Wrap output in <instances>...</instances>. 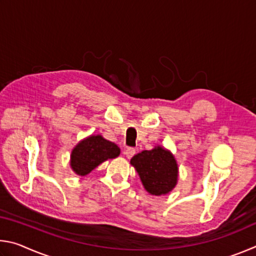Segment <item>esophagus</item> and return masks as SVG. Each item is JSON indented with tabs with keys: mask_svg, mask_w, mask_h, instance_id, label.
Returning a JSON list of instances; mask_svg holds the SVG:
<instances>
[{
	"mask_svg": "<svg viewBox=\"0 0 256 256\" xmlns=\"http://www.w3.org/2000/svg\"><path fill=\"white\" fill-rule=\"evenodd\" d=\"M124 154L126 156L128 159H131L134 154H136V150L133 148H128L126 150H124Z\"/></svg>",
	"mask_w": 256,
	"mask_h": 256,
	"instance_id": "esophagus-1",
	"label": "esophagus"
}]
</instances>
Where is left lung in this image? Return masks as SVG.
Masks as SVG:
<instances>
[{"label":"left lung","mask_w":256,"mask_h":256,"mask_svg":"<svg viewBox=\"0 0 256 256\" xmlns=\"http://www.w3.org/2000/svg\"><path fill=\"white\" fill-rule=\"evenodd\" d=\"M131 164L136 168L144 188L152 196L170 193L177 184L178 167L170 151L162 146L144 150L134 156Z\"/></svg>","instance_id":"8db88e82"}]
</instances>
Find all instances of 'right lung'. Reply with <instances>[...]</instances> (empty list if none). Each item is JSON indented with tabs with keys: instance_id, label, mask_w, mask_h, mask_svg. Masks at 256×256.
<instances>
[{
	"instance_id": "right-lung-1",
	"label": "right lung",
	"mask_w": 256,
	"mask_h": 256,
	"mask_svg": "<svg viewBox=\"0 0 256 256\" xmlns=\"http://www.w3.org/2000/svg\"><path fill=\"white\" fill-rule=\"evenodd\" d=\"M120 150L114 142L102 136H90L78 144L71 154V168L76 174L86 176L107 159L118 157Z\"/></svg>"
}]
</instances>
